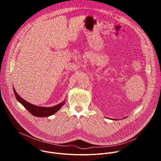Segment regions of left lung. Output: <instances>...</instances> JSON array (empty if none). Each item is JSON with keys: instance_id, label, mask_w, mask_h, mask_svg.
I'll return each instance as SVG.
<instances>
[{"instance_id": "left-lung-1", "label": "left lung", "mask_w": 161, "mask_h": 161, "mask_svg": "<svg viewBox=\"0 0 161 161\" xmlns=\"http://www.w3.org/2000/svg\"><path fill=\"white\" fill-rule=\"evenodd\" d=\"M112 120H113V119H112ZM114 120H115V119H114Z\"/></svg>"}]
</instances>
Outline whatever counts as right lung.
Wrapping results in <instances>:
<instances>
[{"instance_id": "add662e5", "label": "right lung", "mask_w": 161, "mask_h": 161, "mask_svg": "<svg viewBox=\"0 0 161 161\" xmlns=\"http://www.w3.org/2000/svg\"><path fill=\"white\" fill-rule=\"evenodd\" d=\"M13 91L14 96L17 99V101L20 103L24 106L25 109L29 111L32 115L37 117H47L52 115L54 113L57 112L65 104V101L58 104L56 106L52 107H42V106H37L36 105L31 104L27 102L24 99H22L16 92L14 88L13 87Z\"/></svg>"}]
</instances>
